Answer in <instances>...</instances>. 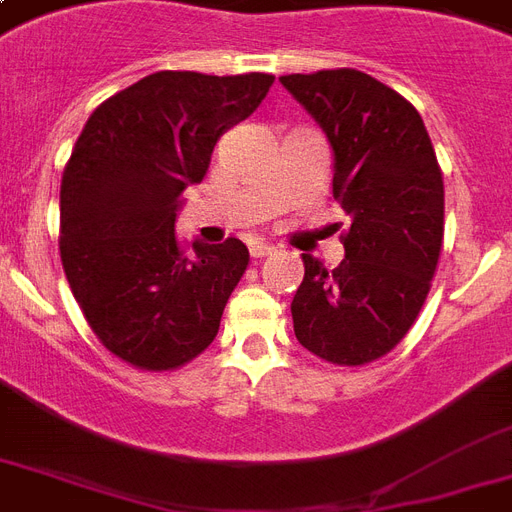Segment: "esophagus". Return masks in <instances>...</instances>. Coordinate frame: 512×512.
<instances>
[{
  "mask_svg": "<svg viewBox=\"0 0 512 512\" xmlns=\"http://www.w3.org/2000/svg\"><path fill=\"white\" fill-rule=\"evenodd\" d=\"M273 244H265V241H255V244H252V247H249V255L252 257H268V255H273Z\"/></svg>",
  "mask_w": 512,
  "mask_h": 512,
  "instance_id": "esophagus-1",
  "label": "esophagus"
}]
</instances>
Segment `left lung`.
Segmentation results:
<instances>
[{"mask_svg": "<svg viewBox=\"0 0 512 512\" xmlns=\"http://www.w3.org/2000/svg\"><path fill=\"white\" fill-rule=\"evenodd\" d=\"M335 151L332 193L348 215L335 271L303 255L292 300L303 348L340 366L393 350L430 292L444 241V177L422 116L356 68L279 79Z\"/></svg>", "mask_w": 512, "mask_h": 512, "instance_id": "obj_1", "label": "left lung"}]
</instances>
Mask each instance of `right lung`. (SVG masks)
Masks as SVG:
<instances>
[{"mask_svg":"<svg viewBox=\"0 0 512 512\" xmlns=\"http://www.w3.org/2000/svg\"><path fill=\"white\" fill-rule=\"evenodd\" d=\"M271 84L156 71L84 124L60 183V260L92 332L127 364L167 372L215 340L249 252L239 239L185 247L180 193L204 180L217 138Z\"/></svg>","mask_w":512,"mask_h":512,"instance_id":"right-lung-1","label":"right lung"}]
</instances>
